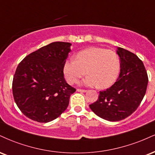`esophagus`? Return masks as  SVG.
<instances>
[{
	"label": "esophagus",
	"mask_w": 155,
	"mask_h": 155,
	"mask_svg": "<svg viewBox=\"0 0 155 155\" xmlns=\"http://www.w3.org/2000/svg\"><path fill=\"white\" fill-rule=\"evenodd\" d=\"M77 92H87V90H86V89H77Z\"/></svg>",
	"instance_id": "esophagus-1"
}]
</instances>
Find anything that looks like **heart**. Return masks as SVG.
Here are the masks:
<instances>
[{
  "mask_svg": "<svg viewBox=\"0 0 155 155\" xmlns=\"http://www.w3.org/2000/svg\"><path fill=\"white\" fill-rule=\"evenodd\" d=\"M120 69V61L115 51L101 48H89L76 54L75 59L66 61L63 73L70 84L88 76L81 84L104 89L116 80Z\"/></svg>",
  "mask_w": 155,
  "mask_h": 155,
  "instance_id": "1",
  "label": "heart"
}]
</instances>
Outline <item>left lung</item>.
I'll return each instance as SVG.
<instances>
[{
    "instance_id": "obj_1",
    "label": "left lung",
    "mask_w": 155,
    "mask_h": 155,
    "mask_svg": "<svg viewBox=\"0 0 155 155\" xmlns=\"http://www.w3.org/2000/svg\"><path fill=\"white\" fill-rule=\"evenodd\" d=\"M120 72L113 85L100 92L97 100L89 107L105 120L119 121L131 115L142 101L147 91L148 76L143 63L137 55L118 48Z\"/></svg>"
}]
</instances>
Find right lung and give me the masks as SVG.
I'll list each match as a JSON object with an SVG mask.
<instances>
[{
    "instance_id": "right-lung-1",
    "label": "right lung",
    "mask_w": 155,
    "mask_h": 155,
    "mask_svg": "<svg viewBox=\"0 0 155 155\" xmlns=\"http://www.w3.org/2000/svg\"><path fill=\"white\" fill-rule=\"evenodd\" d=\"M71 45L69 42H52L28 55L18 64L13 79V95L27 118L48 123L66 110L71 95L76 92L63 74Z\"/></svg>"
}]
</instances>
